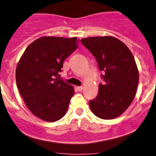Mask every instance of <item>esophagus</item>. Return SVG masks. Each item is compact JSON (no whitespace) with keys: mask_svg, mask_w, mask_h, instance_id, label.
<instances>
[{"mask_svg":"<svg viewBox=\"0 0 156 156\" xmlns=\"http://www.w3.org/2000/svg\"><path fill=\"white\" fill-rule=\"evenodd\" d=\"M76 89H77V90L79 91V92H81V91L83 90V87H82V86H81V87H76Z\"/></svg>","mask_w":156,"mask_h":156,"instance_id":"1","label":"esophagus"}]
</instances>
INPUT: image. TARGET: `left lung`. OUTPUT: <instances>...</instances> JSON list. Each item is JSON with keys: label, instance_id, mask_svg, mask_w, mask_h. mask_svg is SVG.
I'll use <instances>...</instances> for the list:
<instances>
[{"label": "left lung", "instance_id": "left-lung-1", "mask_svg": "<svg viewBox=\"0 0 156 156\" xmlns=\"http://www.w3.org/2000/svg\"><path fill=\"white\" fill-rule=\"evenodd\" d=\"M81 43L96 58L104 82L99 92L89 101L93 114L103 119L119 117L133 101L138 84L139 71L130 51L113 37L82 39Z\"/></svg>", "mask_w": 156, "mask_h": 156}]
</instances>
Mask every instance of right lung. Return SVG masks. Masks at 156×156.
<instances>
[{
    "mask_svg": "<svg viewBox=\"0 0 156 156\" xmlns=\"http://www.w3.org/2000/svg\"><path fill=\"white\" fill-rule=\"evenodd\" d=\"M78 42L77 37H40L27 47L17 64L20 94L30 112L42 120L57 121L67 112L74 88L57 76Z\"/></svg>",
    "mask_w": 156,
    "mask_h": 156,
    "instance_id": "right-lung-1",
    "label": "right lung"
}]
</instances>
